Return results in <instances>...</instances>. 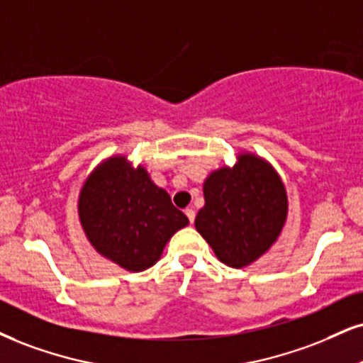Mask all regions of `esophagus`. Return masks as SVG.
Listing matches in <instances>:
<instances>
[{"label":"esophagus","mask_w":363,"mask_h":363,"mask_svg":"<svg viewBox=\"0 0 363 363\" xmlns=\"http://www.w3.org/2000/svg\"><path fill=\"white\" fill-rule=\"evenodd\" d=\"M185 216L189 217V220L194 223V220H195V210L194 208H186L185 210Z\"/></svg>","instance_id":"34e87169"}]
</instances>
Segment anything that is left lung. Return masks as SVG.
I'll return each mask as SVG.
<instances>
[{"label": "left lung", "mask_w": 363, "mask_h": 363, "mask_svg": "<svg viewBox=\"0 0 363 363\" xmlns=\"http://www.w3.org/2000/svg\"><path fill=\"white\" fill-rule=\"evenodd\" d=\"M195 229L230 267H245L271 249L288 217L284 183L266 160L240 153L234 167L212 172Z\"/></svg>", "instance_id": "left-lung-1"}]
</instances>
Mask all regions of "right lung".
Returning <instances> with one entry per match:
<instances>
[{
	"instance_id": "right-lung-1",
	"label": "right lung",
	"mask_w": 363,
	"mask_h": 363,
	"mask_svg": "<svg viewBox=\"0 0 363 363\" xmlns=\"http://www.w3.org/2000/svg\"><path fill=\"white\" fill-rule=\"evenodd\" d=\"M79 220L101 256L131 272L158 262L174 232L189 225L167 190L126 156H111L89 174L79 194Z\"/></svg>"
}]
</instances>
